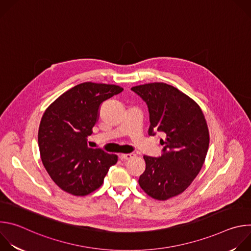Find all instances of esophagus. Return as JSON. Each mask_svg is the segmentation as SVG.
<instances>
[{
  "mask_svg": "<svg viewBox=\"0 0 251 251\" xmlns=\"http://www.w3.org/2000/svg\"><path fill=\"white\" fill-rule=\"evenodd\" d=\"M136 155L134 153H128V154H121L120 155V158L122 160H130L132 158H134Z\"/></svg>",
  "mask_w": 251,
  "mask_h": 251,
  "instance_id": "esophagus-1",
  "label": "esophagus"
}]
</instances>
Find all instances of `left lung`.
<instances>
[{
	"instance_id": "8db88e82",
	"label": "left lung",
	"mask_w": 251,
	"mask_h": 251,
	"mask_svg": "<svg viewBox=\"0 0 251 251\" xmlns=\"http://www.w3.org/2000/svg\"><path fill=\"white\" fill-rule=\"evenodd\" d=\"M131 90L148 106V134H166L162 155L144 156L146 169L138 182L148 196L166 201L182 194L200 173L209 144L206 121L201 107L172 85L154 82Z\"/></svg>"
}]
</instances>
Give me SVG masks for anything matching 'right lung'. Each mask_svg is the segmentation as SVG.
<instances>
[{
	"instance_id": "add662e5",
	"label": "right lung",
	"mask_w": 251,
	"mask_h": 251,
	"mask_svg": "<svg viewBox=\"0 0 251 251\" xmlns=\"http://www.w3.org/2000/svg\"><path fill=\"white\" fill-rule=\"evenodd\" d=\"M118 85L84 82L60 95L43 115L39 128L42 162L64 192L86 196L103 183L118 157L87 146L102 102L122 92Z\"/></svg>"
}]
</instances>
